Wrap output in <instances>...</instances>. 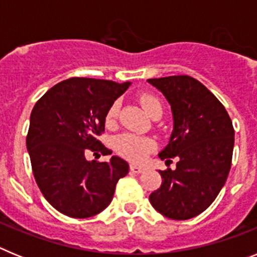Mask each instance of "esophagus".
<instances>
[{"instance_id":"1","label":"esophagus","mask_w":257,"mask_h":257,"mask_svg":"<svg viewBox=\"0 0 257 257\" xmlns=\"http://www.w3.org/2000/svg\"><path fill=\"white\" fill-rule=\"evenodd\" d=\"M130 170L133 172H135V174H142V172H144V167H142V166H136V165H131Z\"/></svg>"}]
</instances>
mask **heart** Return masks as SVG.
I'll return each mask as SVG.
<instances>
[{
  "instance_id": "1",
  "label": "heart",
  "mask_w": 257,
  "mask_h": 257,
  "mask_svg": "<svg viewBox=\"0 0 257 257\" xmlns=\"http://www.w3.org/2000/svg\"><path fill=\"white\" fill-rule=\"evenodd\" d=\"M139 101L142 104L143 109L148 113L149 115L157 110L161 109L162 110V104L161 100L154 95L149 92H144L139 96ZM118 114V103H113L110 108L108 109L105 115V121L108 124L114 123L115 118ZM156 147V143L149 138H143L138 136L135 134H121L114 139V148L118 153L123 156L127 160L133 161V162H142L147 157L149 156L152 151Z\"/></svg>"
}]
</instances>
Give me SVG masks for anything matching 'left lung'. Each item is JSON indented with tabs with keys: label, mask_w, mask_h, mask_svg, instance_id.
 <instances>
[{
	"label": "left lung",
	"mask_w": 257,
	"mask_h": 257,
	"mask_svg": "<svg viewBox=\"0 0 257 257\" xmlns=\"http://www.w3.org/2000/svg\"><path fill=\"white\" fill-rule=\"evenodd\" d=\"M174 115L169 145L160 153L166 165L162 184L149 196L152 206L172 220L197 216L215 201L230 171L234 128L226 109L206 86L190 76L151 78Z\"/></svg>",
	"instance_id": "1"
}]
</instances>
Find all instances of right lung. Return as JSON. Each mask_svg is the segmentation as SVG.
<instances>
[{
    "instance_id": "add662e5",
    "label": "right lung",
    "mask_w": 257,
    "mask_h": 257,
    "mask_svg": "<svg viewBox=\"0 0 257 257\" xmlns=\"http://www.w3.org/2000/svg\"><path fill=\"white\" fill-rule=\"evenodd\" d=\"M130 85L73 77L36 103L27 149L41 193L59 212L74 219L101 212L112 202L118 180L128 172V163L119 157L90 162L86 153H112L97 138L104 133L108 109Z\"/></svg>"
}]
</instances>
